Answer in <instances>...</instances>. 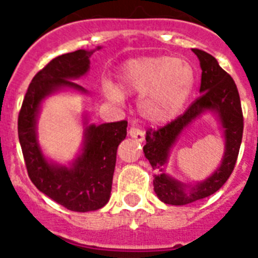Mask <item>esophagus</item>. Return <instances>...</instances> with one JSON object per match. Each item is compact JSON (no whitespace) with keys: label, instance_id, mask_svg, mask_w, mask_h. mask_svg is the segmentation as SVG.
Here are the masks:
<instances>
[{"label":"esophagus","instance_id":"34e87169","mask_svg":"<svg viewBox=\"0 0 258 258\" xmlns=\"http://www.w3.org/2000/svg\"><path fill=\"white\" fill-rule=\"evenodd\" d=\"M128 135L135 139V140H138V142H144V132L140 128H138V127L132 126L128 130Z\"/></svg>","mask_w":258,"mask_h":258}]
</instances>
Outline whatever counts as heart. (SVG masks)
I'll list each match as a JSON object with an SVG mask.
<instances>
[{"label": "heart", "instance_id": "1", "mask_svg": "<svg viewBox=\"0 0 258 258\" xmlns=\"http://www.w3.org/2000/svg\"><path fill=\"white\" fill-rule=\"evenodd\" d=\"M195 71L182 57L153 55L131 59L119 73V87L130 95H140L139 111L153 123L175 118L194 89ZM109 82L102 92L113 101H122L123 93Z\"/></svg>", "mask_w": 258, "mask_h": 258}]
</instances>
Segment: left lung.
Instances as JSON below:
<instances>
[{
  "label": "left lung",
  "instance_id": "obj_1",
  "mask_svg": "<svg viewBox=\"0 0 258 258\" xmlns=\"http://www.w3.org/2000/svg\"><path fill=\"white\" fill-rule=\"evenodd\" d=\"M197 55L201 66L200 97H197L187 110L160 128H149L147 131V144L144 154L157 170L154 175V192L158 199L169 205H185L208 197L222 187L231 172L234 171L237 154L243 138V111L240 97L234 79L228 75L217 59L209 53L199 49H192ZM208 108H216L225 128L226 152L221 166L205 182L198 185L189 191L185 186L176 182L162 171V165L167 159V153L178 134L194 119Z\"/></svg>",
  "mask_w": 258,
  "mask_h": 258
}]
</instances>
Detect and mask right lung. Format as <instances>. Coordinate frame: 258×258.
Listing matches in <instances>:
<instances>
[{
  "instance_id": "right-lung-1",
  "label": "right lung",
  "mask_w": 258,
  "mask_h": 258,
  "mask_svg": "<svg viewBox=\"0 0 258 258\" xmlns=\"http://www.w3.org/2000/svg\"><path fill=\"white\" fill-rule=\"evenodd\" d=\"M100 49V48H98ZM95 50L58 55L33 76L18 115V136L28 176L36 188L74 212H91L109 201L116 161V148L127 135V120L91 124L86 130L83 154L73 167L50 165L36 140V115L42 98L61 87L84 92L70 79L88 71Z\"/></svg>"
}]
</instances>
